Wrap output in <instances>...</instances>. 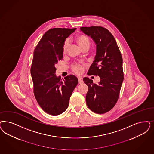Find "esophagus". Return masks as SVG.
Segmentation results:
<instances>
[{
    "mask_svg": "<svg viewBox=\"0 0 154 154\" xmlns=\"http://www.w3.org/2000/svg\"><path fill=\"white\" fill-rule=\"evenodd\" d=\"M78 80H79V84H82V83H83V80H82V77H78Z\"/></svg>",
    "mask_w": 154,
    "mask_h": 154,
    "instance_id": "esophagus-1",
    "label": "esophagus"
}]
</instances>
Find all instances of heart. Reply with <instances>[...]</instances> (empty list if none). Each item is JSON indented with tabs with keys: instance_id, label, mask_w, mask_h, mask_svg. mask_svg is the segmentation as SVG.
Masks as SVG:
<instances>
[{
	"instance_id": "b5f03b06",
	"label": "heart",
	"mask_w": 154,
	"mask_h": 154,
	"mask_svg": "<svg viewBox=\"0 0 154 154\" xmlns=\"http://www.w3.org/2000/svg\"><path fill=\"white\" fill-rule=\"evenodd\" d=\"M75 40L81 49L85 47H89L90 45V40L89 37L84 35H80L77 36L75 38ZM68 46H69V42L68 41L66 40L64 42V45H63V53L66 52ZM73 70L76 73H81L83 71L82 66L79 64H75L73 66Z\"/></svg>"
}]
</instances>
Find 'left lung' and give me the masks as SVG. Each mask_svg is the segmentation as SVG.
<instances>
[{"instance_id":"left-lung-1","label":"left lung","mask_w":154,"mask_h":154,"mask_svg":"<svg viewBox=\"0 0 154 154\" xmlns=\"http://www.w3.org/2000/svg\"><path fill=\"white\" fill-rule=\"evenodd\" d=\"M80 30L96 45V56L88 74L100 78L97 84L88 77L83 79L89 88L86 104L95 113H106L116 104L123 81L122 55L114 37L106 28L81 27Z\"/></svg>"}]
</instances>
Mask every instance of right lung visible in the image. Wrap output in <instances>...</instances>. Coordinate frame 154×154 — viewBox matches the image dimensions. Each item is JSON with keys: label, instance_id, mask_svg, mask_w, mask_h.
<instances>
[{"label": "right lung", "instance_id": "add662e5", "mask_svg": "<svg viewBox=\"0 0 154 154\" xmlns=\"http://www.w3.org/2000/svg\"><path fill=\"white\" fill-rule=\"evenodd\" d=\"M76 28H54L44 33L33 52L31 74L35 98L42 110L52 116L64 112L78 79L69 75L61 79L55 65L63 57L65 40Z\"/></svg>", "mask_w": 154, "mask_h": 154}]
</instances>
